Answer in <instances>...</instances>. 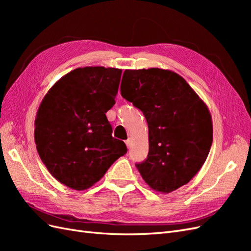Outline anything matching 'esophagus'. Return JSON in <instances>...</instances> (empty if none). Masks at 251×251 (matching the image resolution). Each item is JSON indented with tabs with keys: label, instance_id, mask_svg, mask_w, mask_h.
Segmentation results:
<instances>
[{
	"label": "esophagus",
	"instance_id": "34e87169",
	"mask_svg": "<svg viewBox=\"0 0 251 251\" xmlns=\"http://www.w3.org/2000/svg\"><path fill=\"white\" fill-rule=\"evenodd\" d=\"M132 139H127L126 141V147L128 148V149H130L131 147H132Z\"/></svg>",
	"mask_w": 251,
	"mask_h": 251
}]
</instances>
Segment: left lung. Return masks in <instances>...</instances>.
Wrapping results in <instances>:
<instances>
[{
	"mask_svg": "<svg viewBox=\"0 0 251 251\" xmlns=\"http://www.w3.org/2000/svg\"><path fill=\"white\" fill-rule=\"evenodd\" d=\"M123 80L121 95L142 111L149 126V155L136 168L154 191H176L208 156L214 132L207 105L171 70H126Z\"/></svg>",
	"mask_w": 251,
	"mask_h": 251,
	"instance_id": "obj_1",
	"label": "left lung"
}]
</instances>
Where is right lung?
<instances>
[{"label": "right lung", "instance_id": "right-lung-1", "mask_svg": "<svg viewBox=\"0 0 251 251\" xmlns=\"http://www.w3.org/2000/svg\"><path fill=\"white\" fill-rule=\"evenodd\" d=\"M123 70L77 68L44 96L34 121V141L43 163L60 183L85 191L126 153L112 137L105 116L114 104Z\"/></svg>", "mask_w": 251, "mask_h": 251}]
</instances>
